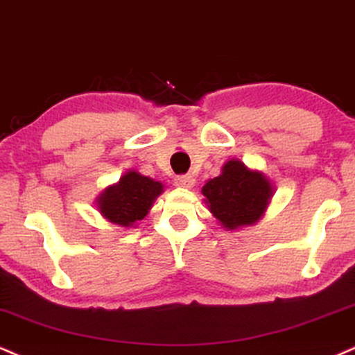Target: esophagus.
I'll return each mask as SVG.
<instances>
[{
	"instance_id": "1",
	"label": "esophagus",
	"mask_w": 355,
	"mask_h": 355,
	"mask_svg": "<svg viewBox=\"0 0 355 355\" xmlns=\"http://www.w3.org/2000/svg\"><path fill=\"white\" fill-rule=\"evenodd\" d=\"M174 186L186 187V189H189V187L194 186V178H192L191 174H181V176L174 178Z\"/></svg>"
}]
</instances>
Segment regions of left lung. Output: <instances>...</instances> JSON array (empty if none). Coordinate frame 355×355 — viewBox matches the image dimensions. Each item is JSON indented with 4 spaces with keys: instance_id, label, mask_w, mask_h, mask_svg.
I'll return each instance as SVG.
<instances>
[{
    "instance_id": "1",
    "label": "left lung",
    "mask_w": 355,
    "mask_h": 355,
    "mask_svg": "<svg viewBox=\"0 0 355 355\" xmlns=\"http://www.w3.org/2000/svg\"><path fill=\"white\" fill-rule=\"evenodd\" d=\"M202 194L220 225L235 230L260 220L273 196V186L263 173L230 159L222 166L220 176L205 182Z\"/></svg>"
}]
</instances>
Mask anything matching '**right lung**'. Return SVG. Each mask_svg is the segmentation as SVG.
I'll return each instance as SVG.
<instances>
[{"label":"right lung","instance_id":"1","mask_svg":"<svg viewBox=\"0 0 355 355\" xmlns=\"http://www.w3.org/2000/svg\"><path fill=\"white\" fill-rule=\"evenodd\" d=\"M163 184L141 176L138 171H128L116 184L108 186L97 198V207L105 218L121 227H133L146 216Z\"/></svg>","mask_w":355,"mask_h":355}]
</instances>
